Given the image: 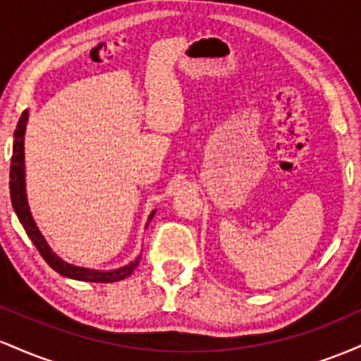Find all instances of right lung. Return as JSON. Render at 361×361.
<instances>
[{
    "label": "right lung",
    "instance_id": "right-lung-1",
    "mask_svg": "<svg viewBox=\"0 0 361 361\" xmlns=\"http://www.w3.org/2000/svg\"><path fill=\"white\" fill-rule=\"evenodd\" d=\"M28 120V110H25L22 117L18 120V126H16V130L13 134V156H11V166H10V195H11V204H13V209L16 215H18V221L22 222L25 233H27L28 238L32 239V243L35 244V247L39 250L42 258L47 261L49 267L52 270H56L59 275L68 276V279L73 280H81V281H94V283H111V281H118L127 279V276L132 275V271L135 270V267L139 264L140 256H137L132 263L126 264V267L117 268V270H90V268H81L76 267V264L68 263L57 256L56 252L51 250L42 233L39 231L37 224L32 217L30 209H28L27 202V192H25V156H23V137H25V126H27ZM156 210L149 215L147 224L151 222V219L154 217Z\"/></svg>",
    "mask_w": 361,
    "mask_h": 361
}]
</instances>
